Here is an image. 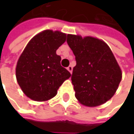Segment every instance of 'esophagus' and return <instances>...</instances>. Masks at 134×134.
Masks as SVG:
<instances>
[{
    "label": "esophagus",
    "instance_id": "esophagus-1",
    "mask_svg": "<svg viewBox=\"0 0 134 134\" xmlns=\"http://www.w3.org/2000/svg\"><path fill=\"white\" fill-rule=\"evenodd\" d=\"M67 70L71 74V73H72V70H73V67H72V66H69V67H67Z\"/></svg>",
    "mask_w": 134,
    "mask_h": 134
}]
</instances>
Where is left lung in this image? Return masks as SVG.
I'll use <instances>...</instances> for the list:
<instances>
[{
  "mask_svg": "<svg viewBox=\"0 0 134 134\" xmlns=\"http://www.w3.org/2000/svg\"><path fill=\"white\" fill-rule=\"evenodd\" d=\"M67 42L77 62L71 77L76 98L88 107L105 103L115 94L122 79L111 49L92 36L68 34Z\"/></svg>",
  "mask_w": 134,
  "mask_h": 134,
  "instance_id": "1",
  "label": "left lung"
}]
</instances>
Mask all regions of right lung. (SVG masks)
<instances>
[{
  "label": "right lung",
  "mask_w": 134,
  "mask_h": 134,
  "mask_svg": "<svg viewBox=\"0 0 134 134\" xmlns=\"http://www.w3.org/2000/svg\"><path fill=\"white\" fill-rule=\"evenodd\" d=\"M67 34L44 30L28 42L15 68L18 84L24 94L33 101L46 102L57 94L60 86L70 73L60 65L57 49L65 42Z\"/></svg>",
  "instance_id": "1"
}]
</instances>
